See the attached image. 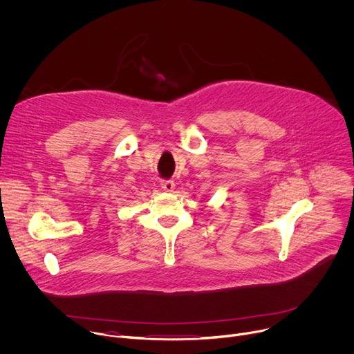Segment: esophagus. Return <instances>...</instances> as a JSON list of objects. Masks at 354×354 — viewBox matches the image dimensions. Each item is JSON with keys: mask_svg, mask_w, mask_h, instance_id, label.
<instances>
[{"mask_svg": "<svg viewBox=\"0 0 354 354\" xmlns=\"http://www.w3.org/2000/svg\"><path fill=\"white\" fill-rule=\"evenodd\" d=\"M161 187H162L165 192H174L175 183H174L172 180H162V182H161Z\"/></svg>", "mask_w": 354, "mask_h": 354, "instance_id": "1", "label": "esophagus"}]
</instances>
